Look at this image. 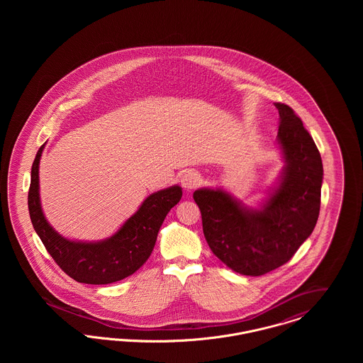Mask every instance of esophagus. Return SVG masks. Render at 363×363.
I'll use <instances>...</instances> for the list:
<instances>
[{"label":"esophagus","instance_id":"obj_1","mask_svg":"<svg viewBox=\"0 0 363 363\" xmlns=\"http://www.w3.org/2000/svg\"><path fill=\"white\" fill-rule=\"evenodd\" d=\"M201 184V177L196 172H186L181 177V185L186 190L196 189Z\"/></svg>","mask_w":363,"mask_h":363}]
</instances>
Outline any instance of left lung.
I'll return each mask as SVG.
<instances>
[{"label":"left lung","mask_w":363,"mask_h":363,"mask_svg":"<svg viewBox=\"0 0 363 363\" xmlns=\"http://www.w3.org/2000/svg\"><path fill=\"white\" fill-rule=\"evenodd\" d=\"M275 106L277 144L284 167L259 208L220 188L193 193L212 253L246 277H259L286 264L311 237L320 213L324 175L320 152L293 108Z\"/></svg>","instance_id":"8db88e82"}]
</instances>
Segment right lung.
Masks as SVG:
<instances>
[{
	"mask_svg": "<svg viewBox=\"0 0 363 363\" xmlns=\"http://www.w3.org/2000/svg\"><path fill=\"white\" fill-rule=\"evenodd\" d=\"M45 144L35 156L28 190V211L36 234L60 268L79 283L108 284L135 274L151 256L159 228L182 197L178 185L150 194L138 211L104 241H72L48 222L39 197V162Z\"/></svg>",
	"mask_w": 363,
	"mask_h": 363,
	"instance_id": "right-lung-1",
	"label": "right lung"
}]
</instances>
